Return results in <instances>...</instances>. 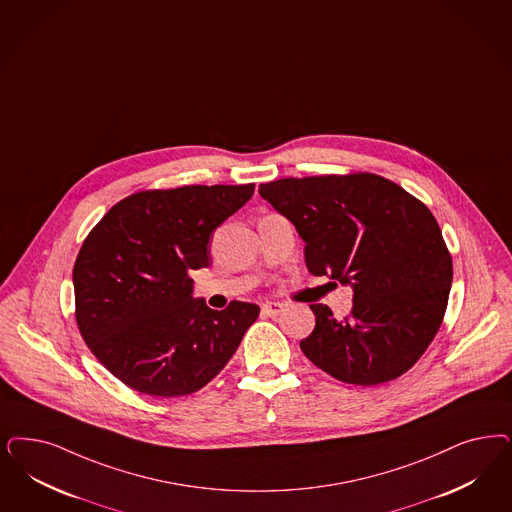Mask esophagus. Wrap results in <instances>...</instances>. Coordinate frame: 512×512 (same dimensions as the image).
Masks as SVG:
<instances>
[{
    "instance_id": "esophagus-1",
    "label": "esophagus",
    "mask_w": 512,
    "mask_h": 512,
    "mask_svg": "<svg viewBox=\"0 0 512 512\" xmlns=\"http://www.w3.org/2000/svg\"><path fill=\"white\" fill-rule=\"evenodd\" d=\"M283 308H285V306H283L282 302H265L261 310H263V314H265V316L276 318V316H280V314H282Z\"/></svg>"
}]
</instances>
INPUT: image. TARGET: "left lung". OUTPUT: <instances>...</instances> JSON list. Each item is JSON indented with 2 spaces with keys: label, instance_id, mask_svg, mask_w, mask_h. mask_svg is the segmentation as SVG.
<instances>
[{
  "label": "left lung",
  "instance_id": "8db88e82",
  "mask_svg": "<svg viewBox=\"0 0 512 512\" xmlns=\"http://www.w3.org/2000/svg\"><path fill=\"white\" fill-rule=\"evenodd\" d=\"M259 193L304 240L314 276L350 283V318L310 304L316 327L302 353L336 380L376 386L405 374L441 327L452 255L441 227L416 196L386 177H285Z\"/></svg>",
  "mask_w": 512,
  "mask_h": 512
}]
</instances>
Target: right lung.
<instances>
[{
	"label": "right lung",
	"instance_id": "add662e5",
	"mask_svg": "<svg viewBox=\"0 0 512 512\" xmlns=\"http://www.w3.org/2000/svg\"><path fill=\"white\" fill-rule=\"evenodd\" d=\"M247 185L130 194L90 230L73 266L75 321L96 359L151 397L204 388L240 346L259 306L221 312L193 299L191 270L212 265L213 230L253 196Z\"/></svg>",
	"mask_w": 512,
	"mask_h": 512
}]
</instances>
